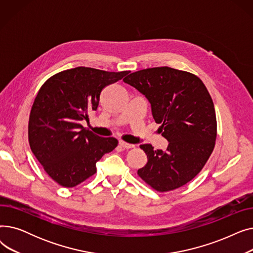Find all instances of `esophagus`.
<instances>
[{
  "instance_id": "34e87169",
  "label": "esophagus",
  "mask_w": 253,
  "mask_h": 253,
  "mask_svg": "<svg viewBox=\"0 0 253 253\" xmlns=\"http://www.w3.org/2000/svg\"><path fill=\"white\" fill-rule=\"evenodd\" d=\"M119 144L121 145V147L124 148V149H132V148H134V144H131V143L125 142V141H123V140H120V141H119Z\"/></svg>"
}]
</instances>
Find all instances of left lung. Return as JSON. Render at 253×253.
<instances>
[{"label":"left lung","mask_w":253,"mask_h":253,"mask_svg":"<svg viewBox=\"0 0 253 253\" xmlns=\"http://www.w3.org/2000/svg\"><path fill=\"white\" fill-rule=\"evenodd\" d=\"M123 81L149 99L160 133L169 141L165 152L150 143L139 145L148 162L138 176L160 193L187 184L203 169L217 135L214 104L206 86L196 75L169 66L131 73Z\"/></svg>","instance_id":"obj_1"}]
</instances>
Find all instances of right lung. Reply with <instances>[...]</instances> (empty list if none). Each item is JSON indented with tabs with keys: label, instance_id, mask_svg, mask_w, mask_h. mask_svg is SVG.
I'll use <instances>...</instances> for the list:
<instances>
[{
	"label": "right lung",
	"instance_id": "obj_1",
	"mask_svg": "<svg viewBox=\"0 0 253 253\" xmlns=\"http://www.w3.org/2000/svg\"><path fill=\"white\" fill-rule=\"evenodd\" d=\"M129 71L106 72L78 66L50 77L40 88L29 119V142L46 173L64 188H74L96 173V162L118 145L84 128L96 111L100 93Z\"/></svg>",
	"mask_w": 253,
	"mask_h": 253
}]
</instances>
